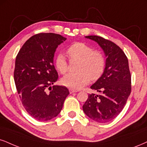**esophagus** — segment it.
I'll use <instances>...</instances> for the list:
<instances>
[{"label": "esophagus", "instance_id": "34e87169", "mask_svg": "<svg viewBox=\"0 0 147 147\" xmlns=\"http://www.w3.org/2000/svg\"><path fill=\"white\" fill-rule=\"evenodd\" d=\"M69 93H76V92H78L77 90H74V89H71V88H70L69 90Z\"/></svg>", "mask_w": 147, "mask_h": 147}]
</instances>
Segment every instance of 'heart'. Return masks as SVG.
Returning a JSON list of instances; mask_svg holds the SVG:
<instances>
[{
	"mask_svg": "<svg viewBox=\"0 0 147 147\" xmlns=\"http://www.w3.org/2000/svg\"><path fill=\"white\" fill-rule=\"evenodd\" d=\"M67 52L71 59H79L80 62L77 67L78 71L67 74L61 79V82L65 86L80 89L87 84L90 79L97 80L104 73L106 66L104 55L99 51L93 50L86 43H72ZM54 65L60 74H65L68 71L67 61L63 54L60 53L57 56Z\"/></svg>",
	"mask_w": 147,
	"mask_h": 147,
	"instance_id": "obj_1",
	"label": "heart"
}]
</instances>
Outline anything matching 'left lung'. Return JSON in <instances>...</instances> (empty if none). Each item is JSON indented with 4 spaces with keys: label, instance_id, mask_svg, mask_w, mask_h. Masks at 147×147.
<instances>
[{
    "label": "left lung",
    "instance_id": "left-lung-1",
    "mask_svg": "<svg viewBox=\"0 0 147 147\" xmlns=\"http://www.w3.org/2000/svg\"><path fill=\"white\" fill-rule=\"evenodd\" d=\"M86 38L98 43L107 58L104 74L90 86L99 94H88L82 109L92 120L104 123L121 113L131 93L128 59L122 49L112 41L97 35Z\"/></svg>",
    "mask_w": 147,
    "mask_h": 147
}]
</instances>
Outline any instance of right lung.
Returning <instances> with one entry per match:
<instances>
[{
	"label": "right lung",
	"instance_id": "1",
	"mask_svg": "<svg viewBox=\"0 0 147 147\" xmlns=\"http://www.w3.org/2000/svg\"><path fill=\"white\" fill-rule=\"evenodd\" d=\"M65 40L59 34H36L24 43L16 57V89L24 108L38 121L57 117L69 94L65 86H52L59 78L53 64L54 52Z\"/></svg>",
	"mask_w": 147,
	"mask_h": 147
}]
</instances>
